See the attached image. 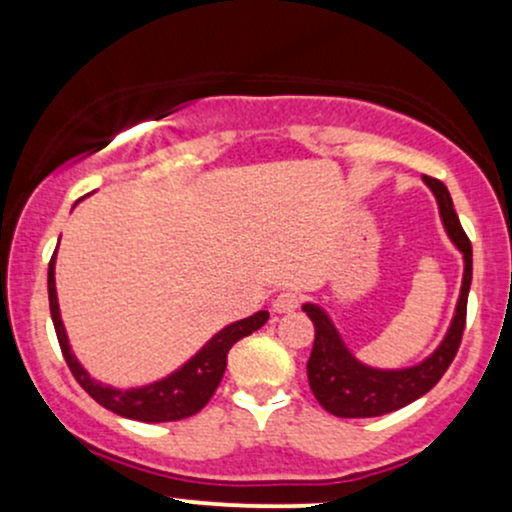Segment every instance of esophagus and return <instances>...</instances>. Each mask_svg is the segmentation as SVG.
I'll list each match as a JSON object with an SVG mask.
<instances>
[{"mask_svg": "<svg viewBox=\"0 0 512 512\" xmlns=\"http://www.w3.org/2000/svg\"><path fill=\"white\" fill-rule=\"evenodd\" d=\"M301 305V296L296 291H281L279 296L274 298V310L276 313H291Z\"/></svg>", "mask_w": 512, "mask_h": 512, "instance_id": "obj_1", "label": "esophagus"}]
</instances>
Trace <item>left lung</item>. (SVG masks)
I'll return each mask as SVG.
<instances>
[{"label":"left lung","mask_w":512,"mask_h":512,"mask_svg":"<svg viewBox=\"0 0 512 512\" xmlns=\"http://www.w3.org/2000/svg\"><path fill=\"white\" fill-rule=\"evenodd\" d=\"M424 182L436 195L440 219L455 248L462 252L464 274L460 301H457L455 317L445 339L431 356L411 368L380 370L370 368L346 349L339 337L337 327L332 325L330 315L315 303H305L303 313L313 320L315 342L308 358V383L322 409L342 419H368V416H383L397 411L414 399L424 397L428 390L438 385L445 370L450 368L452 358L460 349L464 322H467V296L472 286V243L462 231L457 211L452 207L448 187L436 178H424Z\"/></svg>","instance_id":"1"}]
</instances>
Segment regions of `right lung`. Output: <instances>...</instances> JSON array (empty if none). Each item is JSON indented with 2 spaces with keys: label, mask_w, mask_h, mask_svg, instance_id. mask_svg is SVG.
Returning a JSON list of instances; mask_svg holds the SVG:
<instances>
[{
  "label": "right lung",
  "mask_w": 512,
  "mask_h": 512,
  "mask_svg": "<svg viewBox=\"0 0 512 512\" xmlns=\"http://www.w3.org/2000/svg\"><path fill=\"white\" fill-rule=\"evenodd\" d=\"M48 296H50V315L52 325H55L57 342H60L62 356L67 361L69 370L84 390L96 399L105 409H110L117 416L125 419L144 421V424H163V421H180L187 416L197 414L204 409V404L214 397L216 387H219L223 370H226V358L231 346L238 339L248 337L255 330H260L264 322L269 320L267 310L245 317V320L233 322V325L223 327L216 332L202 349L197 351L185 366L170 373L168 378L156 380V383L144 387H132V390H117V387L103 385L93 380L91 375L81 368L76 356L69 349L67 332H64L60 305H57V291H55V255H52L48 267Z\"/></svg>",
  "instance_id": "1"
}]
</instances>
